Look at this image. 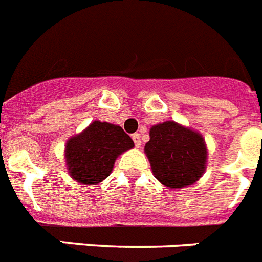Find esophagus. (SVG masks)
Returning <instances> with one entry per match:
<instances>
[{
    "label": "esophagus",
    "mask_w": 262,
    "mask_h": 262,
    "mask_svg": "<svg viewBox=\"0 0 262 262\" xmlns=\"http://www.w3.org/2000/svg\"><path fill=\"white\" fill-rule=\"evenodd\" d=\"M132 138H133L136 146H140V145H141V136L138 135V133H135V135L132 136Z\"/></svg>",
    "instance_id": "esophagus-1"
}]
</instances>
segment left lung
<instances>
[{
	"label": "left lung",
	"instance_id": "left-lung-1",
	"mask_svg": "<svg viewBox=\"0 0 262 262\" xmlns=\"http://www.w3.org/2000/svg\"><path fill=\"white\" fill-rule=\"evenodd\" d=\"M145 153L158 181L168 188H185L205 170L206 146L201 135L166 121L150 129Z\"/></svg>",
	"mask_w": 262,
	"mask_h": 262
}]
</instances>
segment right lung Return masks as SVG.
<instances>
[{
  "mask_svg": "<svg viewBox=\"0 0 262 262\" xmlns=\"http://www.w3.org/2000/svg\"><path fill=\"white\" fill-rule=\"evenodd\" d=\"M133 146V140L121 126L94 121L68 141L65 157L69 174L81 184H98L111 174L116 158Z\"/></svg>",
  "mask_w": 262,
  "mask_h": 262,
  "instance_id": "right-lung-1",
  "label": "right lung"
}]
</instances>
